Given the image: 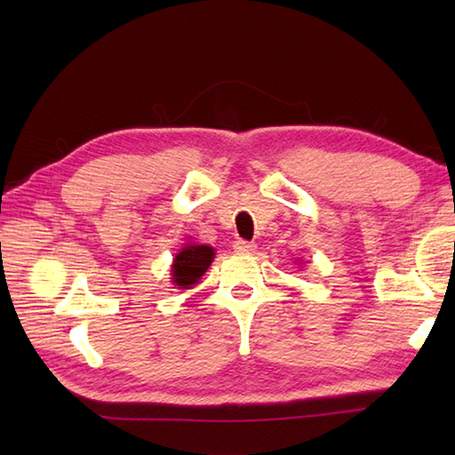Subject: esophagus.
<instances>
[{
    "label": "esophagus",
    "instance_id": "obj_1",
    "mask_svg": "<svg viewBox=\"0 0 455 455\" xmlns=\"http://www.w3.org/2000/svg\"><path fill=\"white\" fill-rule=\"evenodd\" d=\"M233 248H235V252H238V254H252L256 250V244L246 243V240H236Z\"/></svg>",
    "mask_w": 455,
    "mask_h": 455
}]
</instances>
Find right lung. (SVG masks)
Instances as JSON below:
<instances>
[{"instance_id":"1","label":"right lung","mask_w":455,"mask_h":455,"mask_svg":"<svg viewBox=\"0 0 455 455\" xmlns=\"http://www.w3.org/2000/svg\"><path fill=\"white\" fill-rule=\"evenodd\" d=\"M212 258H215V250L207 244H186L180 254H176L172 264V282L180 289H189L196 285L201 275L207 272Z\"/></svg>"}]
</instances>
